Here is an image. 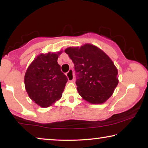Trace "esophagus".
Returning <instances> with one entry per match:
<instances>
[{"label":"esophagus","instance_id":"obj_1","mask_svg":"<svg viewBox=\"0 0 148 148\" xmlns=\"http://www.w3.org/2000/svg\"><path fill=\"white\" fill-rule=\"evenodd\" d=\"M66 77H67L68 80L69 81V82H72V81L74 79L73 71L72 69H70L69 71L66 73Z\"/></svg>","mask_w":148,"mask_h":148}]
</instances>
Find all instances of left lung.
<instances>
[{
	"mask_svg": "<svg viewBox=\"0 0 148 148\" xmlns=\"http://www.w3.org/2000/svg\"><path fill=\"white\" fill-rule=\"evenodd\" d=\"M74 63L78 93L92 104H102L112 96L119 83L118 70L109 56L92 44L64 50Z\"/></svg>",
	"mask_w": 148,
	"mask_h": 148,
	"instance_id": "8db88e82",
	"label": "left lung"
}]
</instances>
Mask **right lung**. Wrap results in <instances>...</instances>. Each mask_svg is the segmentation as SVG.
<instances>
[{
    "label": "right lung",
    "mask_w": 148,
    "mask_h": 148,
    "mask_svg": "<svg viewBox=\"0 0 148 148\" xmlns=\"http://www.w3.org/2000/svg\"><path fill=\"white\" fill-rule=\"evenodd\" d=\"M60 53L38 55L26 71L25 90L29 98L43 108L51 106L61 98L68 81L57 62Z\"/></svg>",
    "instance_id": "add662e5"
}]
</instances>
